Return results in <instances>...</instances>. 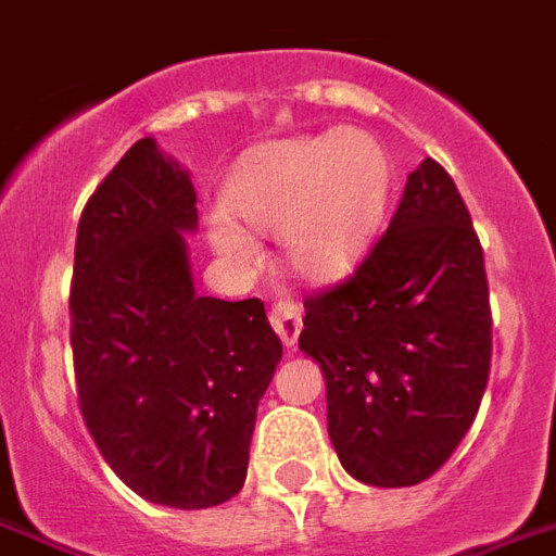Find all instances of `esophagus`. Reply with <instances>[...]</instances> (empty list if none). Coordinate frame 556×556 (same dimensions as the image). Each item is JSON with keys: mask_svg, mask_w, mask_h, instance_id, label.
I'll list each match as a JSON object with an SVG mask.
<instances>
[{"mask_svg": "<svg viewBox=\"0 0 556 556\" xmlns=\"http://www.w3.org/2000/svg\"><path fill=\"white\" fill-rule=\"evenodd\" d=\"M270 326L277 329V334L282 338V344L291 346L296 341V334H300V326H303V315H300V306H296L294 300H277L274 306H270Z\"/></svg>", "mask_w": 556, "mask_h": 556, "instance_id": "1", "label": "esophagus"}]
</instances>
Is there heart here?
Here are the masks:
<instances>
[{
	"mask_svg": "<svg viewBox=\"0 0 556 556\" xmlns=\"http://www.w3.org/2000/svg\"><path fill=\"white\" fill-rule=\"evenodd\" d=\"M388 189L391 163L384 148L358 130H329L248 151L224 198L253 230H282L286 256L300 274L338 279L370 244ZM231 216L224 210L210 215L212 248L232 265L250 268L260 262V244Z\"/></svg>",
	"mask_w": 556,
	"mask_h": 556,
	"instance_id": "obj_1",
	"label": "heart"
}]
</instances>
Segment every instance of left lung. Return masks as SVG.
<instances>
[{"label": "left lung", "instance_id": "1", "mask_svg": "<svg viewBox=\"0 0 556 556\" xmlns=\"http://www.w3.org/2000/svg\"><path fill=\"white\" fill-rule=\"evenodd\" d=\"M300 350L326 379L341 464L372 486H414L472 426L493 355L484 250L455 180L422 160L353 277L306 296Z\"/></svg>", "mask_w": 556, "mask_h": 556}]
</instances>
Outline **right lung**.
Returning <instances> with one entry per match:
<instances>
[{
	"label": "right lung",
	"instance_id": "obj_1",
	"mask_svg": "<svg viewBox=\"0 0 556 556\" xmlns=\"http://www.w3.org/2000/svg\"><path fill=\"white\" fill-rule=\"evenodd\" d=\"M198 194L154 139L80 212L70 344L84 422L134 493L177 510L244 486L256 408L282 358L265 303L194 294L184 232Z\"/></svg>",
	"mask_w": 556,
	"mask_h": 556
}]
</instances>
